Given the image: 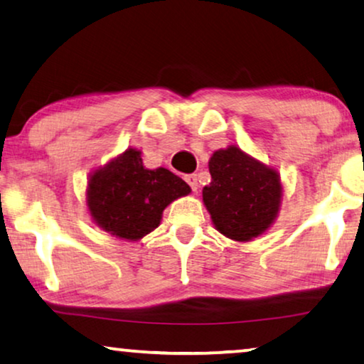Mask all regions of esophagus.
I'll return each mask as SVG.
<instances>
[{
  "label": "esophagus",
  "mask_w": 364,
  "mask_h": 364,
  "mask_svg": "<svg viewBox=\"0 0 364 364\" xmlns=\"http://www.w3.org/2000/svg\"><path fill=\"white\" fill-rule=\"evenodd\" d=\"M184 180H186V183L189 184V188H191L194 193L198 191L199 184H198V176H196V175H188L186 178H184Z\"/></svg>",
  "instance_id": "esophagus-1"
}]
</instances>
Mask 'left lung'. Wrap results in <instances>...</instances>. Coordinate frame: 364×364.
<instances>
[{
	"instance_id": "8db88e82",
	"label": "left lung",
	"mask_w": 364,
	"mask_h": 364,
	"mask_svg": "<svg viewBox=\"0 0 364 364\" xmlns=\"http://www.w3.org/2000/svg\"><path fill=\"white\" fill-rule=\"evenodd\" d=\"M209 173L211 183L203 188V201L219 232L247 242L272 226L284 189L274 168L231 145L213 153Z\"/></svg>"
}]
</instances>
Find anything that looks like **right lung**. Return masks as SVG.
<instances>
[{
    "instance_id": "add662e5",
    "label": "right lung",
    "mask_w": 364,
    "mask_h": 364,
    "mask_svg": "<svg viewBox=\"0 0 364 364\" xmlns=\"http://www.w3.org/2000/svg\"><path fill=\"white\" fill-rule=\"evenodd\" d=\"M191 188L166 168L148 170L141 151L129 148L92 173L87 208L94 223L114 237L138 240L160 226L163 211Z\"/></svg>"
}]
</instances>
